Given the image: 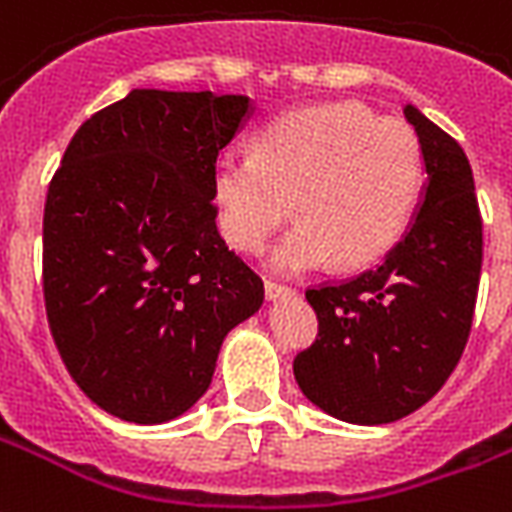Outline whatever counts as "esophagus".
Listing matches in <instances>:
<instances>
[{
  "label": "esophagus",
  "instance_id": "1",
  "mask_svg": "<svg viewBox=\"0 0 512 512\" xmlns=\"http://www.w3.org/2000/svg\"><path fill=\"white\" fill-rule=\"evenodd\" d=\"M287 295H295V287H290V284H282V282H265V298L268 300L287 298Z\"/></svg>",
  "mask_w": 512,
  "mask_h": 512
}]
</instances>
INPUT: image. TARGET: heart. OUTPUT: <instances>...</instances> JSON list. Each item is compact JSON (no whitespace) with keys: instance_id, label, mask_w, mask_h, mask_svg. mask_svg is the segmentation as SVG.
Segmentation results:
<instances>
[{"instance_id":"obj_1","label":"heart","mask_w":512,"mask_h":512,"mask_svg":"<svg viewBox=\"0 0 512 512\" xmlns=\"http://www.w3.org/2000/svg\"><path fill=\"white\" fill-rule=\"evenodd\" d=\"M424 150L416 131L357 101H327L273 117L255 152H225L212 171L225 239L257 255L292 206L300 220L273 252L279 271L346 268L384 257L419 204Z\"/></svg>"}]
</instances>
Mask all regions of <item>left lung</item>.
<instances>
[{"label":"left lung","mask_w":512,"mask_h":512,"mask_svg":"<svg viewBox=\"0 0 512 512\" xmlns=\"http://www.w3.org/2000/svg\"><path fill=\"white\" fill-rule=\"evenodd\" d=\"M429 185L419 217L384 263L308 287L319 330L292 362L303 395L335 419L389 424L438 395L473 330L483 220L454 136L405 104Z\"/></svg>","instance_id":"left-lung-1"}]
</instances>
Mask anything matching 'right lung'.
I'll return each instance as SVG.
<instances>
[{
	"instance_id": "right-lung-1",
	"label": "right lung",
	"mask_w": 512,
	"mask_h": 512,
	"mask_svg": "<svg viewBox=\"0 0 512 512\" xmlns=\"http://www.w3.org/2000/svg\"><path fill=\"white\" fill-rule=\"evenodd\" d=\"M247 96L131 91L77 128L50 179L42 295L69 376L101 411L161 424L212 384L263 279L217 230L212 171Z\"/></svg>"
}]
</instances>
